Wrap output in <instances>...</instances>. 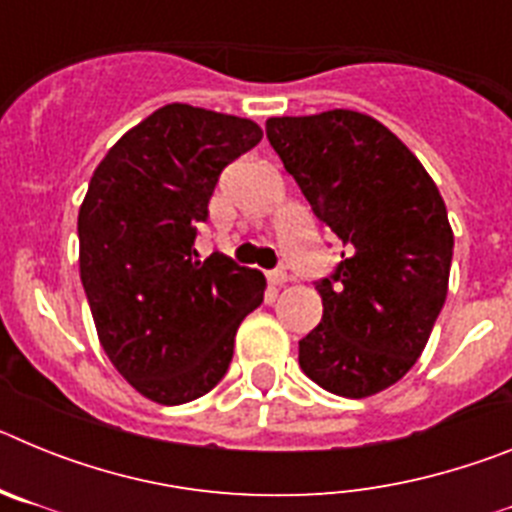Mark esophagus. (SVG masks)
Masks as SVG:
<instances>
[{
  "instance_id": "34e87169",
  "label": "esophagus",
  "mask_w": 512,
  "mask_h": 512,
  "mask_svg": "<svg viewBox=\"0 0 512 512\" xmlns=\"http://www.w3.org/2000/svg\"><path fill=\"white\" fill-rule=\"evenodd\" d=\"M266 279H269V284L271 287H282V284H287V271H282V269H277V271H269V274H266Z\"/></svg>"
}]
</instances>
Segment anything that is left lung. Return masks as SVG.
Returning <instances> with one entry per match:
<instances>
[{
  "label": "left lung",
  "mask_w": 512,
  "mask_h": 512,
  "mask_svg": "<svg viewBox=\"0 0 512 512\" xmlns=\"http://www.w3.org/2000/svg\"><path fill=\"white\" fill-rule=\"evenodd\" d=\"M266 138L346 251L315 284L323 320L302 372L333 395L372 397L413 369L449 292L454 230L431 174L356 110L269 117Z\"/></svg>",
  "instance_id": "obj_1"
}]
</instances>
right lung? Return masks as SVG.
<instances>
[{
  "label": "right lung",
  "mask_w": 512,
  "mask_h": 512,
  "mask_svg": "<svg viewBox=\"0 0 512 512\" xmlns=\"http://www.w3.org/2000/svg\"><path fill=\"white\" fill-rule=\"evenodd\" d=\"M253 120L166 104L117 140L79 207V274L104 354L135 392L184 405L233 359L261 271L194 251L217 176L261 140Z\"/></svg>",
  "instance_id": "obj_1"
}]
</instances>
